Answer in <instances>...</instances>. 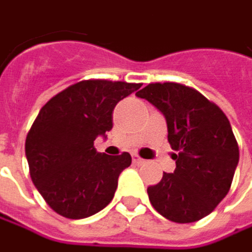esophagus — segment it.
<instances>
[{
  "instance_id": "obj_1",
  "label": "esophagus",
  "mask_w": 252,
  "mask_h": 252,
  "mask_svg": "<svg viewBox=\"0 0 252 252\" xmlns=\"http://www.w3.org/2000/svg\"><path fill=\"white\" fill-rule=\"evenodd\" d=\"M132 162H134V164H137V165H141V164H144L145 161H144L141 157L137 156V154H132Z\"/></svg>"
}]
</instances>
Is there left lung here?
I'll return each mask as SVG.
<instances>
[{
  "mask_svg": "<svg viewBox=\"0 0 252 252\" xmlns=\"http://www.w3.org/2000/svg\"><path fill=\"white\" fill-rule=\"evenodd\" d=\"M165 117L175 170L148 187V198L174 222H195L228 194L240 151L228 118L194 88L148 84L137 93Z\"/></svg>",
  "mask_w": 252,
  "mask_h": 252,
  "instance_id": "1",
  "label": "left lung"
}]
</instances>
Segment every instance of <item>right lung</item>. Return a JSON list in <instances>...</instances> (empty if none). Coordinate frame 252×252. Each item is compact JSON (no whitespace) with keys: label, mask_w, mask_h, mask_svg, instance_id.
Here are the masks:
<instances>
[{"label":"right lung","mask_w":252,"mask_h":252,"mask_svg":"<svg viewBox=\"0 0 252 252\" xmlns=\"http://www.w3.org/2000/svg\"><path fill=\"white\" fill-rule=\"evenodd\" d=\"M141 84L88 80L68 87L39 110L25 140L34 185L57 214L81 220L114 198L131 156L96 153V137L112 128L115 105Z\"/></svg>","instance_id":"obj_1"}]
</instances>
